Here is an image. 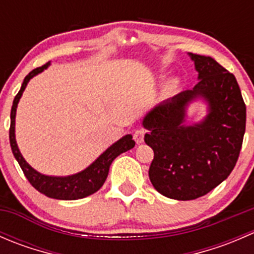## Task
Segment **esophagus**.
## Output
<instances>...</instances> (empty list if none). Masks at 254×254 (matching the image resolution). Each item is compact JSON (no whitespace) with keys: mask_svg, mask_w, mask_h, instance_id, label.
<instances>
[{"mask_svg":"<svg viewBox=\"0 0 254 254\" xmlns=\"http://www.w3.org/2000/svg\"><path fill=\"white\" fill-rule=\"evenodd\" d=\"M143 136H145V131H143V130H136V131L134 132V140L137 143L143 142Z\"/></svg>","mask_w":254,"mask_h":254,"instance_id":"34e87169","label":"esophagus"}]
</instances>
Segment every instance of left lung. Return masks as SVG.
Instances as JSON below:
<instances>
[{"instance_id":"obj_1","label":"left lung","mask_w":254,"mask_h":254,"mask_svg":"<svg viewBox=\"0 0 254 254\" xmlns=\"http://www.w3.org/2000/svg\"><path fill=\"white\" fill-rule=\"evenodd\" d=\"M199 82L146 113L145 142L152 147L148 177L156 190L176 200L205 195L236 166L246 130V106L232 73L210 56L188 53ZM207 104L201 121L186 124L189 106Z\"/></svg>"}]
</instances>
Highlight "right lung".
<instances>
[{"label": "right lung", "instance_id": "add662e5", "mask_svg": "<svg viewBox=\"0 0 254 254\" xmlns=\"http://www.w3.org/2000/svg\"><path fill=\"white\" fill-rule=\"evenodd\" d=\"M50 66V63H47L42 67L33 70L32 72L25 76L22 87L17 96L14 97L13 106L11 111V127H9V142H11L12 152L16 157L17 162L19 163L23 173L27 177L29 183L44 195L59 200H76V199L86 198L91 194L96 193L106 182L109 173V167L112 162L123 152L131 150L135 146V141L132 140V135L127 134L118 140L113 145L109 146L97 160H94L87 168L81 172L75 173L71 176H48L38 172L32 167L20 153L16 141V113L19 99L27 87L28 82L34 76L39 75Z\"/></svg>", "mask_w": 254, "mask_h": 254}]
</instances>
